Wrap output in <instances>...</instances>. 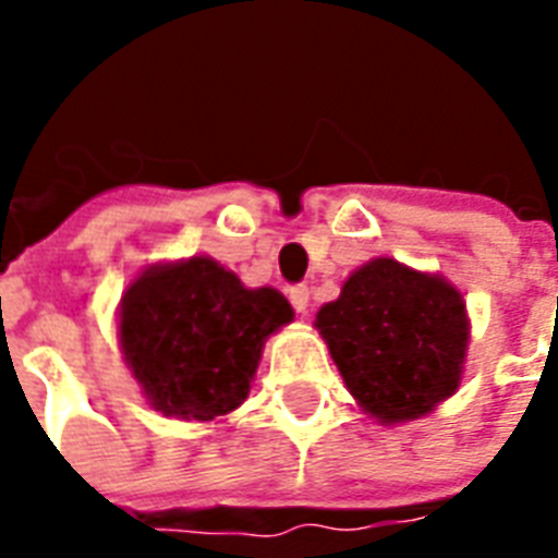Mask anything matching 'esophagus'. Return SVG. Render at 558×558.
<instances>
[{"mask_svg":"<svg viewBox=\"0 0 558 558\" xmlns=\"http://www.w3.org/2000/svg\"><path fill=\"white\" fill-rule=\"evenodd\" d=\"M289 301H292V306H295V313H301V315L310 313V289L306 287L289 289Z\"/></svg>","mask_w":558,"mask_h":558,"instance_id":"1","label":"esophagus"}]
</instances>
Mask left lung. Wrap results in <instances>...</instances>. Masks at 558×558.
I'll use <instances>...</instances> for the list:
<instances>
[{"mask_svg": "<svg viewBox=\"0 0 558 558\" xmlns=\"http://www.w3.org/2000/svg\"><path fill=\"white\" fill-rule=\"evenodd\" d=\"M315 327L350 393L379 423L425 416L460 388L466 304L440 275L376 257L318 310Z\"/></svg>", "mask_w": 558, "mask_h": 558, "instance_id": "8db88e82", "label": "left lung"}]
</instances>
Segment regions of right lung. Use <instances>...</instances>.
<instances>
[{"mask_svg": "<svg viewBox=\"0 0 558 558\" xmlns=\"http://www.w3.org/2000/svg\"><path fill=\"white\" fill-rule=\"evenodd\" d=\"M278 289H245L210 257L159 263L126 287L118 341L156 411L210 423L243 405L271 332L292 322Z\"/></svg>", "mask_w": 558, "mask_h": 558, "instance_id": "add662e5", "label": "right lung"}]
</instances>
